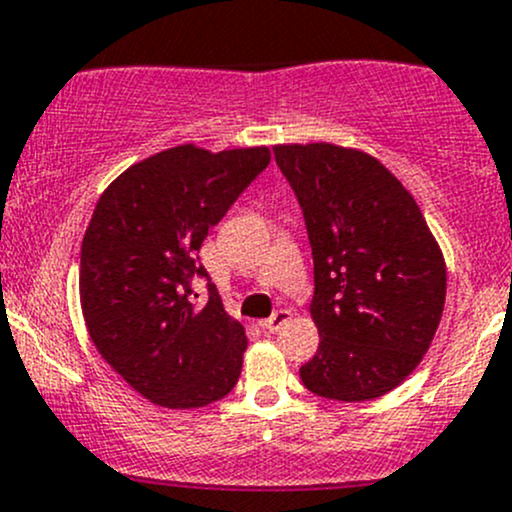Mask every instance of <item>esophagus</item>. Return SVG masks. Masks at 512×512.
Here are the masks:
<instances>
[{
    "instance_id": "1",
    "label": "esophagus",
    "mask_w": 512,
    "mask_h": 512,
    "mask_svg": "<svg viewBox=\"0 0 512 512\" xmlns=\"http://www.w3.org/2000/svg\"><path fill=\"white\" fill-rule=\"evenodd\" d=\"M288 320H291V310H288V308H281V310H276V313H273L271 318L263 320L261 328H263V330H268V333H276V330H281L283 325L288 323Z\"/></svg>"
}]
</instances>
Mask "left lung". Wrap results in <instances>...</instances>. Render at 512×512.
<instances>
[{
  "mask_svg": "<svg viewBox=\"0 0 512 512\" xmlns=\"http://www.w3.org/2000/svg\"><path fill=\"white\" fill-rule=\"evenodd\" d=\"M310 249L320 345L305 389L370 402L416 370L441 323L446 263L419 204L377 157L333 142L273 147Z\"/></svg>",
  "mask_w": 512,
  "mask_h": 512,
  "instance_id": "left-lung-1",
  "label": "left lung"
}]
</instances>
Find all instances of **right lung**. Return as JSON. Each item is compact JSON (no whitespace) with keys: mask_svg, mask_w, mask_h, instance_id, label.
<instances>
[{"mask_svg":"<svg viewBox=\"0 0 512 512\" xmlns=\"http://www.w3.org/2000/svg\"><path fill=\"white\" fill-rule=\"evenodd\" d=\"M271 162L268 147L177 145L135 162L100 194L81 244V308L100 357L157 407L199 409L239 382L246 333L209 283V229Z\"/></svg>","mask_w":512,"mask_h":512,"instance_id":"obj_1","label":"right lung"}]
</instances>
